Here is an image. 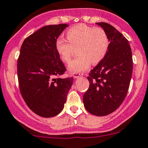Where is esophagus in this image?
Here are the masks:
<instances>
[{
	"label": "esophagus",
	"mask_w": 148,
	"mask_h": 148,
	"mask_svg": "<svg viewBox=\"0 0 148 148\" xmlns=\"http://www.w3.org/2000/svg\"><path fill=\"white\" fill-rule=\"evenodd\" d=\"M73 76L74 78H78L79 77H81L82 75L80 73H73Z\"/></svg>",
	"instance_id": "1"
}]
</instances>
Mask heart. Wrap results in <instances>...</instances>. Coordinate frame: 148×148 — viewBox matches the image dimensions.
I'll return each instance as SVG.
<instances>
[{"label":"heart","instance_id":"b5f03b06","mask_svg":"<svg viewBox=\"0 0 148 148\" xmlns=\"http://www.w3.org/2000/svg\"><path fill=\"white\" fill-rule=\"evenodd\" d=\"M66 39L55 41V49L62 62L68 63L75 50L77 57L69 64L71 73H81L88 69L91 62L97 64L105 58L109 46L107 32L101 27L84 24L73 26L65 34Z\"/></svg>","mask_w":148,"mask_h":148}]
</instances>
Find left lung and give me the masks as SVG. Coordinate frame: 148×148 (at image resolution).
I'll list each match as a JSON object with an SVG mask.
<instances>
[{
  "mask_svg": "<svg viewBox=\"0 0 148 148\" xmlns=\"http://www.w3.org/2000/svg\"><path fill=\"white\" fill-rule=\"evenodd\" d=\"M108 35L107 55L89 73V88L83 96L84 105L91 114L107 116L116 111L125 98L133 70L129 41L110 24L96 23Z\"/></svg>",
  "mask_w": 148,
  "mask_h": 148,
  "instance_id": "obj_1",
  "label": "left lung"
}]
</instances>
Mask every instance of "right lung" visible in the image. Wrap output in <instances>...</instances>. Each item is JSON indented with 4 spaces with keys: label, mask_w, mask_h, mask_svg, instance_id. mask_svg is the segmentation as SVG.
<instances>
[{
    "label": "right lung",
    "mask_w": 148,
    "mask_h": 148,
    "mask_svg": "<svg viewBox=\"0 0 148 148\" xmlns=\"http://www.w3.org/2000/svg\"><path fill=\"white\" fill-rule=\"evenodd\" d=\"M67 24L46 25L24 40L17 62L19 88L33 112L43 118L63 110L73 78L57 77L66 69L55 49V41Z\"/></svg>",
    "instance_id": "obj_1"
}]
</instances>
